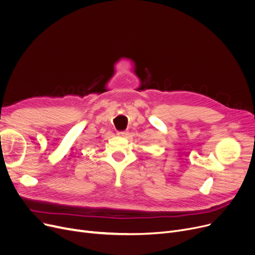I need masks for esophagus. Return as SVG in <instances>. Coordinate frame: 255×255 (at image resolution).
I'll return each instance as SVG.
<instances>
[{
  "instance_id": "34e87169",
  "label": "esophagus",
  "mask_w": 255,
  "mask_h": 255,
  "mask_svg": "<svg viewBox=\"0 0 255 255\" xmlns=\"http://www.w3.org/2000/svg\"><path fill=\"white\" fill-rule=\"evenodd\" d=\"M117 135H119V136H126L127 135V132L126 131H118L117 132Z\"/></svg>"
}]
</instances>
